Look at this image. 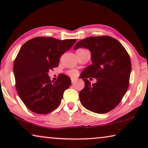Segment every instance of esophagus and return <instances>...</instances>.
<instances>
[{
	"label": "esophagus",
	"instance_id": "34e87169",
	"mask_svg": "<svg viewBox=\"0 0 148 148\" xmlns=\"http://www.w3.org/2000/svg\"><path fill=\"white\" fill-rule=\"evenodd\" d=\"M76 81H77V79H75V78H71V82H72V83H73V84H74L75 83Z\"/></svg>",
	"mask_w": 148,
	"mask_h": 148
}]
</instances>
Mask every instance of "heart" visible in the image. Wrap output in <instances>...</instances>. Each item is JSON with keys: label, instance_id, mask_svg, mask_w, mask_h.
I'll return each mask as SVG.
<instances>
[{"label": "heart", "instance_id": "obj_1", "mask_svg": "<svg viewBox=\"0 0 148 148\" xmlns=\"http://www.w3.org/2000/svg\"><path fill=\"white\" fill-rule=\"evenodd\" d=\"M68 73H69V75L71 76V77H75V76L77 75V71L75 69L70 70V71L68 72Z\"/></svg>", "mask_w": 148, "mask_h": 148}]
</instances>
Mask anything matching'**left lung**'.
<instances>
[{
  "mask_svg": "<svg viewBox=\"0 0 148 148\" xmlns=\"http://www.w3.org/2000/svg\"><path fill=\"white\" fill-rule=\"evenodd\" d=\"M85 47L91 53L92 65L81 74L85 87L79 93L84 107L98 114L113 110L122 101L129 87L131 61L117 40L110 36H92L79 41L74 49ZM97 79L90 84L88 78Z\"/></svg>",
  "mask_w": 148,
  "mask_h": 148,
  "instance_id": "left-lung-1",
  "label": "left lung"
}]
</instances>
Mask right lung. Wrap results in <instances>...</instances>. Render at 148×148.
I'll return each instance as SVG.
<instances>
[{"label":"right lung","instance_id":"1","mask_svg":"<svg viewBox=\"0 0 148 148\" xmlns=\"http://www.w3.org/2000/svg\"><path fill=\"white\" fill-rule=\"evenodd\" d=\"M76 41L36 37L21 47L14 62L15 86L22 102L33 112L45 114L60 104L64 91L71 85V79L60 74L53 82L48 72L58 66L60 57Z\"/></svg>","mask_w":148,"mask_h":148}]
</instances>
